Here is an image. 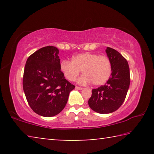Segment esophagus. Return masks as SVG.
<instances>
[{"instance_id":"obj_1","label":"esophagus","mask_w":154,"mask_h":154,"mask_svg":"<svg viewBox=\"0 0 154 154\" xmlns=\"http://www.w3.org/2000/svg\"><path fill=\"white\" fill-rule=\"evenodd\" d=\"M75 89H76V90H83V88L79 87V86H76V87H75Z\"/></svg>"}]
</instances>
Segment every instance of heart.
Wrapping results in <instances>:
<instances>
[{
    "mask_svg": "<svg viewBox=\"0 0 154 154\" xmlns=\"http://www.w3.org/2000/svg\"><path fill=\"white\" fill-rule=\"evenodd\" d=\"M60 69L70 82H74L82 71L83 75L79 83L86 84L92 82L96 86L105 84L112 72L111 62L108 57L94 53L77 54L72 57L71 61H62Z\"/></svg>",
    "mask_w": 154,
    "mask_h": 154,
    "instance_id": "b5f03b06",
    "label": "heart"
}]
</instances>
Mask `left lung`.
Masks as SVG:
<instances>
[{"label":"left lung","instance_id":"left-lung-1","mask_svg":"<svg viewBox=\"0 0 154 154\" xmlns=\"http://www.w3.org/2000/svg\"><path fill=\"white\" fill-rule=\"evenodd\" d=\"M106 53L111 62V75L105 85L92 90L88 100L90 107L101 114L112 113L120 107L126 98L130 82L126 59L111 48H106Z\"/></svg>","mask_w":154,"mask_h":154}]
</instances>
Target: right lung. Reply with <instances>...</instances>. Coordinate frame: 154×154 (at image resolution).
<instances>
[{"instance_id": "right-lung-1", "label": "right lung", "mask_w": 154, "mask_h": 154, "mask_svg": "<svg viewBox=\"0 0 154 154\" xmlns=\"http://www.w3.org/2000/svg\"><path fill=\"white\" fill-rule=\"evenodd\" d=\"M58 49L44 47L27 59L23 77V89L34 112L53 117L63 110L75 85L65 79L60 69Z\"/></svg>"}]
</instances>
